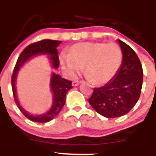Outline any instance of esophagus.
Returning <instances> with one entry per match:
<instances>
[{"mask_svg":"<svg viewBox=\"0 0 156 156\" xmlns=\"http://www.w3.org/2000/svg\"><path fill=\"white\" fill-rule=\"evenodd\" d=\"M80 83V81H73V87H76V86L79 85Z\"/></svg>","mask_w":156,"mask_h":156,"instance_id":"1","label":"esophagus"}]
</instances>
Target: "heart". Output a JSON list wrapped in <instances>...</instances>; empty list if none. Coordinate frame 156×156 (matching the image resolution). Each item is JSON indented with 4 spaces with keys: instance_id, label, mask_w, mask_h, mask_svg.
<instances>
[{
    "instance_id": "obj_1",
    "label": "heart",
    "mask_w": 156,
    "mask_h": 156,
    "mask_svg": "<svg viewBox=\"0 0 156 156\" xmlns=\"http://www.w3.org/2000/svg\"><path fill=\"white\" fill-rule=\"evenodd\" d=\"M60 62L67 78H76L83 67L89 80L102 85L117 76L122 62V53L115 43L82 42L74 44L68 55H62Z\"/></svg>"
}]
</instances>
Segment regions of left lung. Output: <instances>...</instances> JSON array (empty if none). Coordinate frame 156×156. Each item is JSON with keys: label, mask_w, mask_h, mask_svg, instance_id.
Listing matches in <instances>:
<instances>
[{"label": "left lung", "mask_w": 156, "mask_h": 156, "mask_svg": "<svg viewBox=\"0 0 156 156\" xmlns=\"http://www.w3.org/2000/svg\"><path fill=\"white\" fill-rule=\"evenodd\" d=\"M122 53L120 69L103 87L94 88L89 104L106 118L125 115L136 104L143 83V69L136 53L130 46L117 39Z\"/></svg>", "instance_id": "1"}]
</instances>
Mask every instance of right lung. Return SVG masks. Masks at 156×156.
<instances>
[{
	"label": "right lung",
	"instance_id": "obj_1",
	"mask_svg": "<svg viewBox=\"0 0 156 156\" xmlns=\"http://www.w3.org/2000/svg\"><path fill=\"white\" fill-rule=\"evenodd\" d=\"M61 42L62 41L44 39L29 44L28 47L25 48L24 51L19 56L14 69V73L12 74V87L16 105L28 119L36 122H48L59 114L65 103L67 93L69 89L73 88L72 81L62 78L60 75L55 74L53 72L52 73L51 80H50V89L53 94V102L51 108L44 114H31V113L27 112L24 108H23L17 98V89H16L17 75L20 69L26 62L39 55H47L52 68L58 69L59 67V59H58L57 47L59 45Z\"/></svg>",
	"mask_w": 156,
	"mask_h": 156
}]
</instances>
